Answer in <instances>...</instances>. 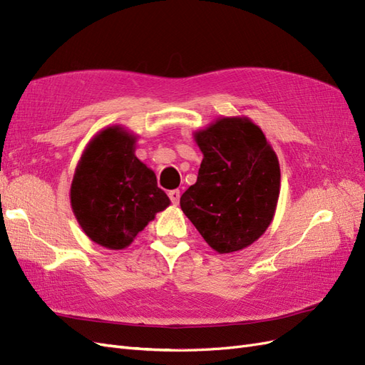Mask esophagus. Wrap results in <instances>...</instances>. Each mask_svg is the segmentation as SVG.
I'll list each match as a JSON object with an SVG mask.
<instances>
[{"mask_svg":"<svg viewBox=\"0 0 365 365\" xmlns=\"http://www.w3.org/2000/svg\"><path fill=\"white\" fill-rule=\"evenodd\" d=\"M180 196H181L180 190H170L169 192V197H170V201H172L173 205H178L180 204Z\"/></svg>","mask_w":365,"mask_h":365,"instance_id":"34e87169","label":"esophagus"}]
</instances>
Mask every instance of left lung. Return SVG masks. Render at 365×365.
<instances>
[{
  "label": "left lung",
  "instance_id": "8db88e82",
  "mask_svg": "<svg viewBox=\"0 0 365 365\" xmlns=\"http://www.w3.org/2000/svg\"><path fill=\"white\" fill-rule=\"evenodd\" d=\"M193 137L204 158L196 182L181 196V210L216 252L244 250L272 222L279 158L248 117L217 118Z\"/></svg>",
  "mask_w": 365,
  "mask_h": 365
}]
</instances>
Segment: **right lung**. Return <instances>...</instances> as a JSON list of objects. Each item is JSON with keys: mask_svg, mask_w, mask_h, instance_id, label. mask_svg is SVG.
Segmentation results:
<instances>
[{"mask_svg": "<svg viewBox=\"0 0 365 365\" xmlns=\"http://www.w3.org/2000/svg\"><path fill=\"white\" fill-rule=\"evenodd\" d=\"M137 135L120 125L91 138L76 165L70 201L83 233L97 245L123 250L169 207L157 176L135 157Z\"/></svg>", "mask_w": 365, "mask_h": 365, "instance_id": "right-lung-1", "label": "right lung"}]
</instances>
